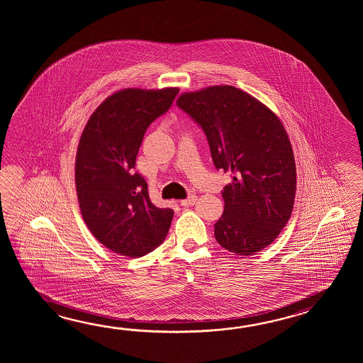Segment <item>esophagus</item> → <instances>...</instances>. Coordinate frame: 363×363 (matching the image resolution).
I'll return each mask as SVG.
<instances>
[{
    "label": "esophagus",
    "mask_w": 363,
    "mask_h": 363,
    "mask_svg": "<svg viewBox=\"0 0 363 363\" xmlns=\"http://www.w3.org/2000/svg\"><path fill=\"white\" fill-rule=\"evenodd\" d=\"M196 201H197V197H196L194 194H191L188 199L180 201V205H182V206H185V208H188V206H192V205H194V202H196Z\"/></svg>",
    "instance_id": "34e87169"
}]
</instances>
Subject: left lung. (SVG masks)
Masks as SVG:
<instances>
[{
    "label": "left lung",
    "instance_id": "obj_1",
    "mask_svg": "<svg viewBox=\"0 0 363 363\" xmlns=\"http://www.w3.org/2000/svg\"><path fill=\"white\" fill-rule=\"evenodd\" d=\"M177 104L205 132L216 170L232 172L216 241L239 255L269 247L291 218L296 194L294 150L278 116L232 85L184 93Z\"/></svg>",
    "mask_w": 363,
    "mask_h": 363
}]
</instances>
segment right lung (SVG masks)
<instances>
[{"instance_id":"add662e5","label":"right lung","mask_w":363,"mask_h":363,"mask_svg":"<svg viewBox=\"0 0 363 363\" xmlns=\"http://www.w3.org/2000/svg\"><path fill=\"white\" fill-rule=\"evenodd\" d=\"M178 88H128L94 110L77 147L75 183L85 224L102 245L139 258L166 239L172 208L152 203L136 155L150 124L171 108Z\"/></svg>"}]
</instances>
